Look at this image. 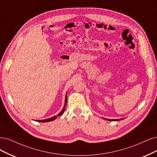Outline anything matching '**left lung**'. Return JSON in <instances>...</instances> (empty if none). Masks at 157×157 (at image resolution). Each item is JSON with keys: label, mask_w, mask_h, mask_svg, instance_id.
<instances>
[{"label": "left lung", "mask_w": 157, "mask_h": 157, "mask_svg": "<svg viewBox=\"0 0 157 157\" xmlns=\"http://www.w3.org/2000/svg\"><path fill=\"white\" fill-rule=\"evenodd\" d=\"M105 120H109V121H118V120H120V119H117V120H111V119H105Z\"/></svg>", "instance_id": "obj_1"}]
</instances>
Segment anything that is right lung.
<instances>
[{
  "mask_svg": "<svg viewBox=\"0 0 157 157\" xmlns=\"http://www.w3.org/2000/svg\"><path fill=\"white\" fill-rule=\"evenodd\" d=\"M67 96L65 98V105H64V107L62 111L58 114L57 116H54V117H52L50 118H48V119H46V120H36L37 121H39V122H48V121H52V120H54L57 117H59V116L62 115V114L63 113V112L65 111V107H66V105H67Z\"/></svg>",
  "mask_w": 157,
  "mask_h": 157,
  "instance_id": "1",
  "label": "right lung"
}]
</instances>
